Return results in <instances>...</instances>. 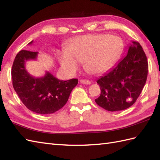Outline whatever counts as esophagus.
Segmentation results:
<instances>
[{
  "label": "esophagus",
  "mask_w": 160,
  "mask_h": 160,
  "mask_svg": "<svg viewBox=\"0 0 160 160\" xmlns=\"http://www.w3.org/2000/svg\"><path fill=\"white\" fill-rule=\"evenodd\" d=\"M80 82L81 84H91V81L88 80H80Z\"/></svg>",
  "instance_id": "esophagus-1"
}]
</instances>
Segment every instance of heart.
<instances>
[{
	"label": "heart",
	"instance_id": "heart-1",
	"mask_svg": "<svg viewBox=\"0 0 160 160\" xmlns=\"http://www.w3.org/2000/svg\"><path fill=\"white\" fill-rule=\"evenodd\" d=\"M123 40L108 33L92 34L73 39L67 51L58 54L61 67L69 73L76 72L80 62L88 72L101 74L113 67L124 52Z\"/></svg>",
	"mask_w": 160,
	"mask_h": 160
}]
</instances>
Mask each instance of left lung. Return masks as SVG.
<instances>
[{
	"instance_id": "left-lung-1",
	"label": "left lung",
	"mask_w": 160,
	"mask_h": 160,
	"mask_svg": "<svg viewBox=\"0 0 160 160\" xmlns=\"http://www.w3.org/2000/svg\"><path fill=\"white\" fill-rule=\"evenodd\" d=\"M132 42L127 55L97 80L101 93L95 101L105 110L122 111L132 106L147 82V56L140 43Z\"/></svg>"
}]
</instances>
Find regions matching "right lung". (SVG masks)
I'll return each mask as SVG.
<instances>
[{
    "label": "right lung",
    "instance_id": "1",
    "mask_svg": "<svg viewBox=\"0 0 160 160\" xmlns=\"http://www.w3.org/2000/svg\"><path fill=\"white\" fill-rule=\"evenodd\" d=\"M33 40L28 45H32ZM38 52L21 50L13 61L12 78L13 87L25 106L39 114L53 113L62 108L76 87L78 79L60 80L47 71L41 78L30 75L25 68V62L36 60Z\"/></svg>",
    "mask_w": 160,
    "mask_h": 160
}]
</instances>
